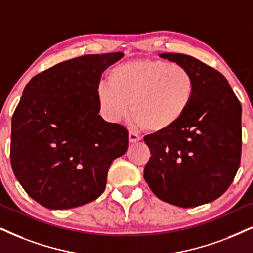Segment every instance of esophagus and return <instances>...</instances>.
Wrapping results in <instances>:
<instances>
[{
  "mask_svg": "<svg viewBox=\"0 0 253 253\" xmlns=\"http://www.w3.org/2000/svg\"><path fill=\"white\" fill-rule=\"evenodd\" d=\"M139 140H141V136L137 135L136 133H134V132H132V130H130V132H129V142H136V141H139Z\"/></svg>",
  "mask_w": 253,
  "mask_h": 253,
  "instance_id": "obj_1",
  "label": "esophagus"
}]
</instances>
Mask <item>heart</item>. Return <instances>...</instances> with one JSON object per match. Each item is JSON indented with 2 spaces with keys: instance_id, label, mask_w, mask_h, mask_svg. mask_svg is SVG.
Returning a JSON list of instances; mask_svg holds the SVG:
<instances>
[{
  "instance_id": "1",
  "label": "heart",
  "mask_w": 253,
  "mask_h": 253,
  "mask_svg": "<svg viewBox=\"0 0 253 253\" xmlns=\"http://www.w3.org/2000/svg\"><path fill=\"white\" fill-rule=\"evenodd\" d=\"M108 83L97 87L99 110L117 123L129 114L135 124L162 132L177 124L194 100L195 78L185 66L155 59L121 63L108 73Z\"/></svg>"
}]
</instances>
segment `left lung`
Instances as JSON below:
<instances>
[{
    "instance_id": "obj_1",
    "label": "left lung",
    "mask_w": 253,
    "mask_h": 253,
    "mask_svg": "<svg viewBox=\"0 0 253 253\" xmlns=\"http://www.w3.org/2000/svg\"><path fill=\"white\" fill-rule=\"evenodd\" d=\"M195 78L194 100L170 128L145 136L150 149L143 177L165 202L181 208L209 203L232 183L241 165L242 106L225 77L191 56L161 53Z\"/></svg>"
}]
</instances>
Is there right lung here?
Instances as JSON below:
<instances>
[{
	"mask_svg": "<svg viewBox=\"0 0 253 253\" xmlns=\"http://www.w3.org/2000/svg\"><path fill=\"white\" fill-rule=\"evenodd\" d=\"M124 55H86L31 78L12 114L10 162L16 178L47 209L84 206L104 193L128 130L99 116L101 72Z\"/></svg>",
	"mask_w": 253,
	"mask_h": 253,
	"instance_id": "right-lung-1",
	"label": "right lung"
}]
</instances>
